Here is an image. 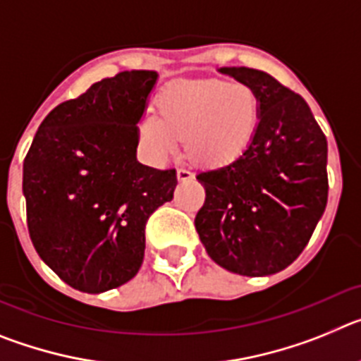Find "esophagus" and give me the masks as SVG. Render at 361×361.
<instances>
[{
    "label": "esophagus",
    "mask_w": 361,
    "mask_h": 361,
    "mask_svg": "<svg viewBox=\"0 0 361 361\" xmlns=\"http://www.w3.org/2000/svg\"><path fill=\"white\" fill-rule=\"evenodd\" d=\"M177 178L178 180H190V178H193V173H191L190 170H188V168H178L177 170Z\"/></svg>",
    "instance_id": "34e87169"
}]
</instances>
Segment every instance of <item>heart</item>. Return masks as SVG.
<instances>
[{"mask_svg": "<svg viewBox=\"0 0 361 361\" xmlns=\"http://www.w3.org/2000/svg\"><path fill=\"white\" fill-rule=\"evenodd\" d=\"M258 123L260 99L250 85L224 79H178L159 94L157 114H142L137 139L153 164L173 157L180 139H186L191 159L220 166L250 148Z\"/></svg>", "mask_w": 361, "mask_h": 361, "instance_id": "1", "label": "heart"}]
</instances>
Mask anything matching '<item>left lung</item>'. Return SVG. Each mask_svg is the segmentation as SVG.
<instances>
[{"instance_id": "1", "label": "left lung", "mask_w": 361, "mask_h": 361, "mask_svg": "<svg viewBox=\"0 0 361 361\" xmlns=\"http://www.w3.org/2000/svg\"><path fill=\"white\" fill-rule=\"evenodd\" d=\"M260 99L250 148L200 171L195 228L213 262L244 276L275 275L298 258L327 206V139L311 108L262 70L222 66Z\"/></svg>"}]
</instances>
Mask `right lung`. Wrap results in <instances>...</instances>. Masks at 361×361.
<instances>
[{
	"label": "right lung",
	"instance_id": "right-lung-1",
	"mask_svg": "<svg viewBox=\"0 0 361 361\" xmlns=\"http://www.w3.org/2000/svg\"><path fill=\"white\" fill-rule=\"evenodd\" d=\"M153 70L119 72L54 108L23 162L32 244L70 288L110 291L137 275L145 228L173 199L175 170L137 161V124L157 82Z\"/></svg>",
	"mask_w": 361,
	"mask_h": 361
}]
</instances>
